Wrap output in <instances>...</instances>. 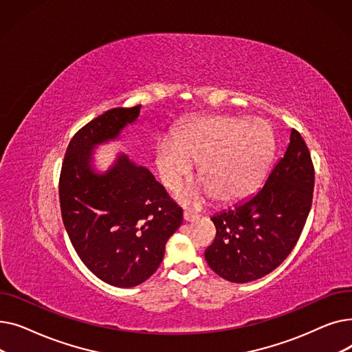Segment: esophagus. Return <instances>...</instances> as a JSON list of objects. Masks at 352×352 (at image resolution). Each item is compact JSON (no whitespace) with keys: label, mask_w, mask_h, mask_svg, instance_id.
<instances>
[{"label":"esophagus","mask_w":352,"mask_h":352,"mask_svg":"<svg viewBox=\"0 0 352 352\" xmlns=\"http://www.w3.org/2000/svg\"><path fill=\"white\" fill-rule=\"evenodd\" d=\"M199 215L188 212V211H184V221H187V223H191V221H195Z\"/></svg>","instance_id":"esophagus-1"}]
</instances>
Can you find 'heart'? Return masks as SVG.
<instances>
[{"label":"heart","instance_id":"obj_1","mask_svg":"<svg viewBox=\"0 0 352 352\" xmlns=\"http://www.w3.org/2000/svg\"><path fill=\"white\" fill-rule=\"evenodd\" d=\"M274 134L263 120L234 117L199 118L161 140L155 148V170L166 188L177 190L199 162L201 179L181 194L190 206L217 197L235 202L251 195L263 182L274 154Z\"/></svg>","mask_w":352,"mask_h":352}]
</instances>
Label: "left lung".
<instances>
[{
    "label": "left lung",
    "mask_w": 352,
    "mask_h": 352,
    "mask_svg": "<svg viewBox=\"0 0 352 352\" xmlns=\"http://www.w3.org/2000/svg\"><path fill=\"white\" fill-rule=\"evenodd\" d=\"M314 166L305 141L291 129L284 155L264 187L214 217V243L206 261L231 283L260 280L278 267L297 244L311 210Z\"/></svg>",
    "instance_id": "1"
}]
</instances>
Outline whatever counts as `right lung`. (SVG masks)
Listing matches in <instances>:
<instances>
[{
  "mask_svg": "<svg viewBox=\"0 0 352 352\" xmlns=\"http://www.w3.org/2000/svg\"><path fill=\"white\" fill-rule=\"evenodd\" d=\"M140 111L141 105L114 108L82 126L67 148L60 177L72 247L92 274L120 288L150 278L182 223V210L145 166L125 154H117L105 171L96 165V148L120 140Z\"/></svg>",
  "mask_w": 352,
  "mask_h": 352,
  "instance_id": "add662e5",
  "label": "right lung"
}]
</instances>
